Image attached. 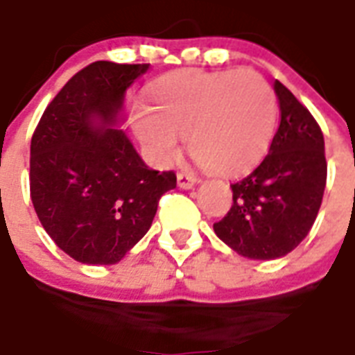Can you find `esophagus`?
I'll return each mask as SVG.
<instances>
[{
  "label": "esophagus",
  "mask_w": 355,
  "mask_h": 355,
  "mask_svg": "<svg viewBox=\"0 0 355 355\" xmlns=\"http://www.w3.org/2000/svg\"><path fill=\"white\" fill-rule=\"evenodd\" d=\"M196 185V175L191 174V172H180L178 174V187L180 189H192Z\"/></svg>",
  "instance_id": "obj_1"
}]
</instances>
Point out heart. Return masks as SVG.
<instances>
[{"instance_id":"b5f03b06","label":"heart","mask_w":355,"mask_h":355,"mask_svg":"<svg viewBox=\"0 0 355 355\" xmlns=\"http://www.w3.org/2000/svg\"><path fill=\"white\" fill-rule=\"evenodd\" d=\"M152 107L135 105L137 137L157 164L180 153L181 137L198 163L216 174L254 166L276 125V96L254 70L172 73L152 90Z\"/></svg>"}]
</instances>
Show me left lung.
<instances>
[{
	"instance_id": "obj_1",
	"label": "left lung",
	"mask_w": 355,
	"mask_h": 355,
	"mask_svg": "<svg viewBox=\"0 0 355 355\" xmlns=\"http://www.w3.org/2000/svg\"><path fill=\"white\" fill-rule=\"evenodd\" d=\"M279 128L254 172L232 185L233 203L215 222L218 239L250 259H277L306 239L322 203L328 163L324 135L285 85L274 83Z\"/></svg>"
}]
</instances>
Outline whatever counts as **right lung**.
<instances>
[{
	"label": "right lung",
	"instance_id": "add662e5",
	"mask_svg": "<svg viewBox=\"0 0 355 355\" xmlns=\"http://www.w3.org/2000/svg\"><path fill=\"white\" fill-rule=\"evenodd\" d=\"M148 68L96 60L60 89L33 133V205L53 243L79 263H118L175 187L172 170L148 168L114 129L125 90Z\"/></svg>",
	"mask_w": 355,
	"mask_h": 355
}]
</instances>
